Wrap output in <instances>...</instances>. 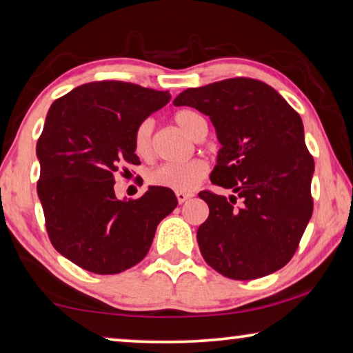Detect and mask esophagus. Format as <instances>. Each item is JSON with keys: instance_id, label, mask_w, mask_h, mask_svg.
Returning <instances> with one entry per match:
<instances>
[{"instance_id": "34e87169", "label": "esophagus", "mask_w": 353, "mask_h": 353, "mask_svg": "<svg viewBox=\"0 0 353 353\" xmlns=\"http://www.w3.org/2000/svg\"><path fill=\"white\" fill-rule=\"evenodd\" d=\"M192 197V194H188V192H176V199H178V203H185L186 201Z\"/></svg>"}]
</instances>
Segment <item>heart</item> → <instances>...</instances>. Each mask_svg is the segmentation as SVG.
I'll list each match as a JSON object with an SVG mask.
<instances>
[{
  "label": "heart",
  "instance_id": "heart-1",
  "mask_svg": "<svg viewBox=\"0 0 353 353\" xmlns=\"http://www.w3.org/2000/svg\"><path fill=\"white\" fill-rule=\"evenodd\" d=\"M173 122L192 140H202L207 132L205 119L194 110H178L173 114ZM134 150L140 159L152 157V122L141 121L134 132ZM208 167L203 161L194 159L185 164H162L152 168L148 175V181L152 186L167 188L176 192H191L203 178L207 176Z\"/></svg>",
  "mask_w": 353,
  "mask_h": 353
}]
</instances>
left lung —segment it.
Masks as SVG:
<instances>
[{
  "instance_id": "1",
  "label": "left lung",
  "mask_w": 353,
  "mask_h": 353,
  "mask_svg": "<svg viewBox=\"0 0 353 353\" xmlns=\"http://www.w3.org/2000/svg\"><path fill=\"white\" fill-rule=\"evenodd\" d=\"M173 103L210 117L221 143L210 180L234 192L229 199L199 192L210 208L197 229L205 263L232 280L282 269L314 210V157L301 116L277 90L252 78L186 89Z\"/></svg>"
}]
</instances>
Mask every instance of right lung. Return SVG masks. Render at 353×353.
Segmentation results:
<instances>
[{
  "label": "right lung",
  "mask_w": 353,
  "mask_h": 353,
  "mask_svg": "<svg viewBox=\"0 0 353 353\" xmlns=\"http://www.w3.org/2000/svg\"><path fill=\"white\" fill-rule=\"evenodd\" d=\"M170 100L168 90L94 81L50 106L37 143L38 196L60 254L89 272L119 274L146 256L156 228L176 207L172 189L150 186L119 201L114 175L139 165L134 132Z\"/></svg>",
  "instance_id": "obj_1"
}]
</instances>
